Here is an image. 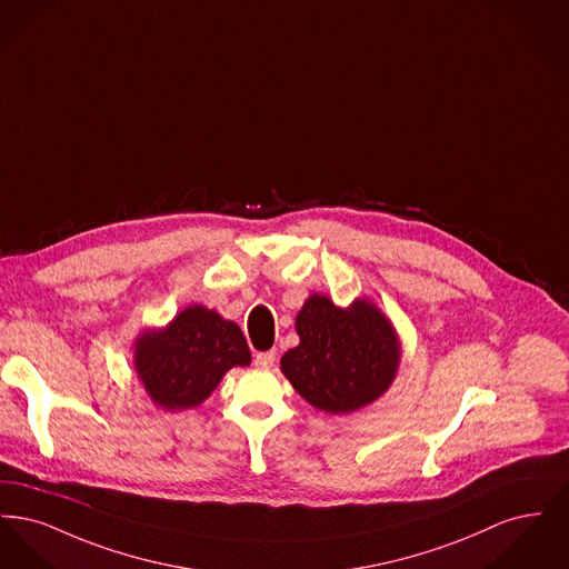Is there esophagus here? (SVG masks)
Returning <instances> with one entry per match:
<instances>
[{
	"label": "esophagus",
	"instance_id": "34e87169",
	"mask_svg": "<svg viewBox=\"0 0 569 569\" xmlns=\"http://www.w3.org/2000/svg\"><path fill=\"white\" fill-rule=\"evenodd\" d=\"M274 362V352H258L253 356V365L260 369H271Z\"/></svg>",
	"mask_w": 569,
	"mask_h": 569
}]
</instances>
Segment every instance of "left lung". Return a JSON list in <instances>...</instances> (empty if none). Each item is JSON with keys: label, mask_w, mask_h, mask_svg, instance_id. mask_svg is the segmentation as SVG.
I'll use <instances>...</instances> for the list:
<instances>
[{"label": "left lung", "mask_w": 569, "mask_h": 569, "mask_svg": "<svg viewBox=\"0 0 569 569\" xmlns=\"http://www.w3.org/2000/svg\"><path fill=\"white\" fill-rule=\"evenodd\" d=\"M300 343L281 358V371L298 395L328 413L369 406L390 386L399 365L392 325L376 305L356 300L339 309L311 295L297 318Z\"/></svg>", "instance_id": "1"}]
</instances>
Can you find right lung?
<instances>
[{"label": "right lung", "instance_id": "right-lung-1", "mask_svg": "<svg viewBox=\"0 0 569 569\" xmlns=\"http://www.w3.org/2000/svg\"><path fill=\"white\" fill-rule=\"evenodd\" d=\"M249 360L241 328L200 305L136 341L138 378L153 403L168 411L200 406L228 369Z\"/></svg>", "mask_w": 569, "mask_h": 569}]
</instances>
